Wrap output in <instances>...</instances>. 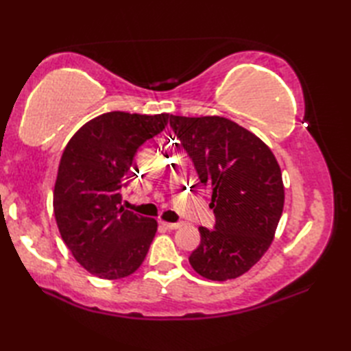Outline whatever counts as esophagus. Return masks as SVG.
I'll return each mask as SVG.
<instances>
[{
	"label": "esophagus",
	"instance_id": "34e87169",
	"mask_svg": "<svg viewBox=\"0 0 351 351\" xmlns=\"http://www.w3.org/2000/svg\"><path fill=\"white\" fill-rule=\"evenodd\" d=\"M160 225L166 229H178L182 226V223H169V221H160Z\"/></svg>",
	"mask_w": 351,
	"mask_h": 351
}]
</instances>
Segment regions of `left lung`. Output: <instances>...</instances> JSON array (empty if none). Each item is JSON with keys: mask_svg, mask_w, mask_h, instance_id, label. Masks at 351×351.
Returning a JSON list of instances; mask_svg holds the SVG:
<instances>
[{"mask_svg": "<svg viewBox=\"0 0 351 351\" xmlns=\"http://www.w3.org/2000/svg\"><path fill=\"white\" fill-rule=\"evenodd\" d=\"M170 126L213 190L215 229L199 228L190 264L210 280L235 279L273 243L285 202L279 162L263 140L226 117L170 114Z\"/></svg>", "mask_w": 351, "mask_h": 351, "instance_id": "1", "label": "left lung"}]
</instances>
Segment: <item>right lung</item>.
<instances>
[{
    "label": "right lung",
    "mask_w": 351,
    "mask_h": 351,
    "mask_svg": "<svg viewBox=\"0 0 351 351\" xmlns=\"http://www.w3.org/2000/svg\"><path fill=\"white\" fill-rule=\"evenodd\" d=\"M170 114L110 111L84 123L66 145L54 185V215L72 256L101 279L126 278L143 263L155 219L119 206L134 155Z\"/></svg>",
    "instance_id": "obj_1"
}]
</instances>
